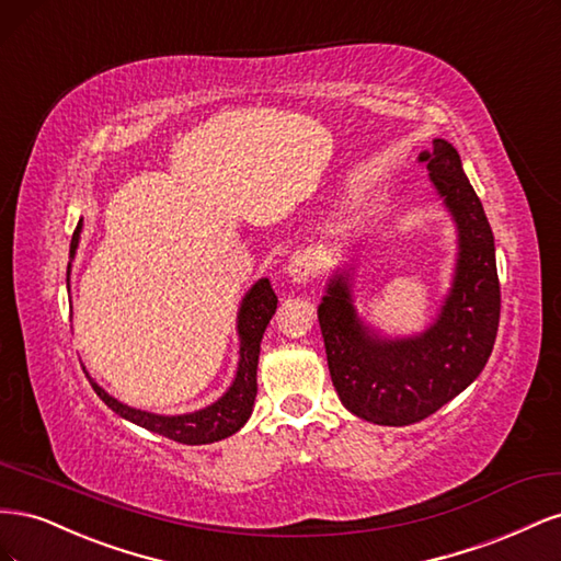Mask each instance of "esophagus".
Wrapping results in <instances>:
<instances>
[{"instance_id": "1", "label": "esophagus", "mask_w": 561, "mask_h": 561, "mask_svg": "<svg viewBox=\"0 0 561 561\" xmlns=\"http://www.w3.org/2000/svg\"><path fill=\"white\" fill-rule=\"evenodd\" d=\"M285 274L290 276V280L295 285H301V283H309V278L316 274V264L311 257H307V254H295V257L287 262L285 266Z\"/></svg>"}]
</instances>
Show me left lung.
Listing matches in <instances>:
<instances>
[{"instance_id": "8db88e82", "label": "left lung", "mask_w": 561, "mask_h": 561, "mask_svg": "<svg viewBox=\"0 0 561 561\" xmlns=\"http://www.w3.org/2000/svg\"><path fill=\"white\" fill-rule=\"evenodd\" d=\"M456 225L451 287L431 325L383 336L353 304L351 268H336L318 307L330 377L346 410L377 426H410L435 414L484 369L496 342L501 287L496 248L461 157L443 138L419 157Z\"/></svg>"}]
</instances>
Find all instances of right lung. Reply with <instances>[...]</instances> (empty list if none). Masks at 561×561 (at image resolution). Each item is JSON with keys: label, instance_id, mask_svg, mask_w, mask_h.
<instances>
[{"label": "right lung", "instance_id": "1", "mask_svg": "<svg viewBox=\"0 0 561 561\" xmlns=\"http://www.w3.org/2000/svg\"><path fill=\"white\" fill-rule=\"evenodd\" d=\"M83 219L72 233L70 243V260H75L79 248ZM67 287H70V266H67ZM278 307V297L271 287L268 278H260L250 290L245 293L239 316H236V332H239V367H236V377L227 393L217 398L213 404L203 407V410L190 412V414H154L145 410H135L124 402L112 398L103 386H98L91 377V386L112 412H116L122 419L135 423V426L147 428L151 433H159L168 439H175L182 445H210L217 439H225L233 433H239L245 421L252 414L254 398H257V363H260V344L268 320L274 318Z\"/></svg>", "mask_w": 561, "mask_h": 561}]
</instances>
